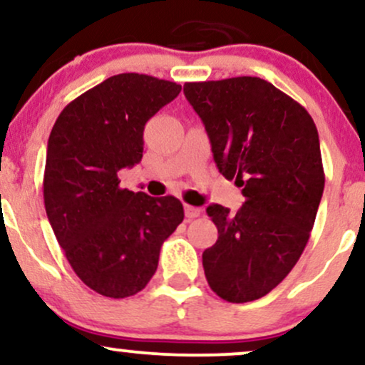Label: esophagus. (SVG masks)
I'll use <instances>...</instances> for the list:
<instances>
[{
    "mask_svg": "<svg viewBox=\"0 0 365 365\" xmlns=\"http://www.w3.org/2000/svg\"><path fill=\"white\" fill-rule=\"evenodd\" d=\"M200 215H202V209L200 207H195V206H185V217L188 221L194 220V217H199Z\"/></svg>",
    "mask_w": 365,
    "mask_h": 365,
    "instance_id": "34e87169",
    "label": "esophagus"
}]
</instances>
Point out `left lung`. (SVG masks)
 <instances>
[{
	"label": "left lung",
	"mask_w": 365,
	"mask_h": 365,
	"mask_svg": "<svg viewBox=\"0 0 365 365\" xmlns=\"http://www.w3.org/2000/svg\"><path fill=\"white\" fill-rule=\"evenodd\" d=\"M183 92L217 170L245 197L235 215L207 206L217 240L202 254L204 274L226 302H252L287 278L311 237L324 190L316 123L259 77L187 82Z\"/></svg>",
	"instance_id": "left-lung-1"
}]
</instances>
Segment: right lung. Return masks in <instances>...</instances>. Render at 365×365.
Returning <instances> with one entry per match:
<instances>
[{"label": "right lung", "instance_id": "obj_1", "mask_svg": "<svg viewBox=\"0 0 365 365\" xmlns=\"http://www.w3.org/2000/svg\"><path fill=\"white\" fill-rule=\"evenodd\" d=\"M180 91L150 75H113L66 104L51 130L46 215L75 274L99 295L140 292L163 242L183 221L177 197L132 192L118 180L142 159L145 123Z\"/></svg>", "mask_w": 365, "mask_h": 365}]
</instances>
